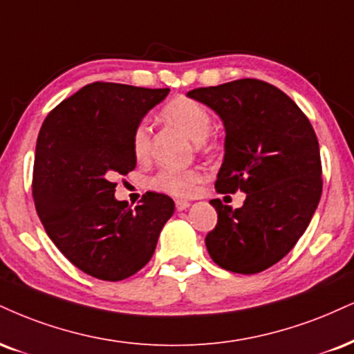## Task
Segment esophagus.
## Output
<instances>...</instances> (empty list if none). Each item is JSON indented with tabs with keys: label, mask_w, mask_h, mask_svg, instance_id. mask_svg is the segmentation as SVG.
<instances>
[{
	"label": "esophagus",
	"mask_w": 354,
	"mask_h": 354,
	"mask_svg": "<svg viewBox=\"0 0 354 354\" xmlns=\"http://www.w3.org/2000/svg\"><path fill=\"white\" fill-rule=\"evenodd\" d=\"M174 204H176L178 211H185V209H188V207H189V203L185 201V199H176Z\"/></svg>",
	"instance_id": "obj_1"
}]
</instances>
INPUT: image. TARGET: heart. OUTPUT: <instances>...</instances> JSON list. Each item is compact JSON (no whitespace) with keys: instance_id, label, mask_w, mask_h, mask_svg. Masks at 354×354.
Instances as JSON below:
<instances>
[{"instance_id":"obj_1","label":"heart","mask_w":354,"mask_h":354,"mask_svg":"<svg viewBox=\"0 0 354 354\" xmlns=\"http://www.w3.org/2000/svg\"><path fill=\"white\" fill-rule=\"evenodd\" d=\"M168 122L185 131L199 148H206V138L212 129V115L206 105L186 95L174 97L161 110ZM131 150L135 158L143 160L150 153V127L147 120L138 122L131 133ZM203 181V173L198 168H173L165 166L151 176L150 186L161 193L188 198L198 191Z\"/></svg>"}]
</instances>
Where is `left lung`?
<instances>
[{"mask_svg": "<svg viewBox=\"0 0 354 354\" xmlns=\"http://www.w3.org/2000/svg\"><path fill=\"white\" fill-rule=\"evenodd\" d=\"M188 97L211 107L225 129L221 194L244 191L242 207L211 204L218 224L206 236L211 259L236 274H257L295 247L322 198L318 138L287 93L259 79L201 87Z\"/></svg>", "mask_w": 354, "mask_h": 354, "instance_id": "obj_1", "label": "left lung"}]
</instances>
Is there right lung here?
<instances>
[{"instance_id":"obj_1","label":"right lung","mask_w":354,"mask_h":354,"mask_svg":"<svg viewBox=\"0 0 354 354\" xmlns=\"http://www.w3.org/2000/svg\"><path fill=\"white\" fill-rule=\"evenodd\" d=\"M168 92L88 84L50 110L37 135V216L64 257L95 279L118 282L142 270L174 212L166 194L148 191L135 209L113 196L115 178L136 166L135 127Z\"/></svg>"}]
</instances>
